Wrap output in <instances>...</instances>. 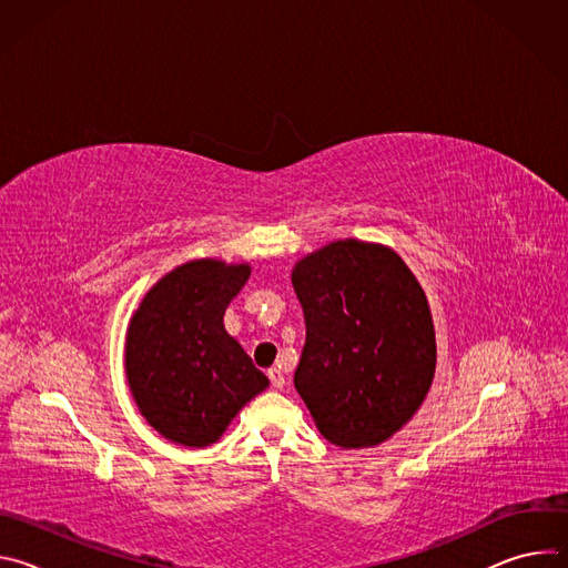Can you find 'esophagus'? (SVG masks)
I'll list each match as a JSON object with an SVG mask.
<instances>
[{"instance_id":"34e87169","label":"esophagus","mask_w":568,"mask_h":568,"mask_svg":"<svg viewBox=\"0 0 568 568\" xmlns=\"http://www.w3.org/2000/svg\"><path fill=\"white\" fill-rule=\"evenodd\" d=\"M270 379H272V386L274 388H283L285 386V375H283V371L281 368H270Z\"/></svg>"}]
</instances>
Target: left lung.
Returning a JSON list of instances; mask_svg holds the SVG:
<instances>
[{
  "mask_svg": "<svg viewBox=\"0 0 568 568\" xmlns=\"http://www.w3.org/2000/svg\"><path fill=\"white\" fill-rule=\"evenodd\" d=\"M305 316L294 386L321 436L346 449L388 440L420 409L436 371L427 296L384 245L355 237L301 258Z\"/></svg>",
  "mask_w": 568,
  "mask_h": 568,
  "instance_id": "1",
  "label": "left lung"
}]
</instances>
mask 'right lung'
I'll use <instances>...</instances> for the list:
<instances>
[{
  "label": "right lung",
  "instance_id": "obj_1",
  "mask_svg": "<svg viewBox=\"0 0 568 568\" xmlns=\"http://www.w3.org/2000/svg\"><path fill=\"white\" fill-rule=\"evenodd\" d=\"M252 274L247 263L191 261L143 296L125 337V375L141 416L184 445L215 443L270 386L224 331V310Z\"/></svg>",
  "mask_w": 568,
  "mask_h": 568
}]
</instances>
